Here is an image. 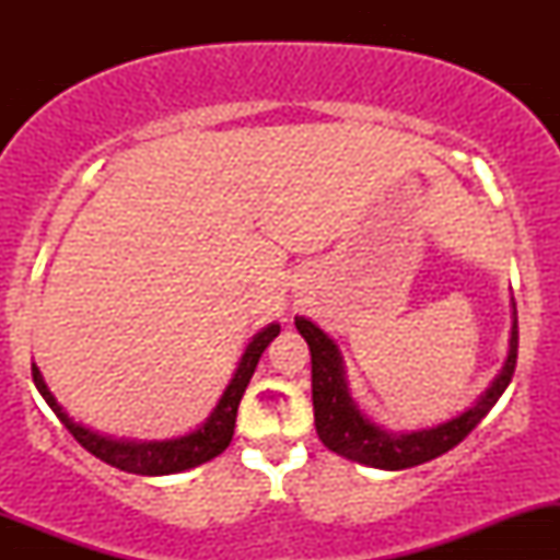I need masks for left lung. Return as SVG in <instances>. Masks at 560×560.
Wrapping results in <instances>:
<instances>
[{"label":"left lung","mask_w":560,"mask_h":560,"mask_svg":"<svg viewBox=\"0 0 560 560\" xmlns=\"http://www.w3.org/2000/svg\"><path fill=\"white\" fill-rule=\"evenodd\" d=\"M294 326L305 337L311 347L313 363V416H316V432L326 447L337 455L355 460V464L384 468V471H400V468L421 466L427 460L440 458L442 453L453 450L464 442L471 429L492 410L500 400L508 384H511L513 371H516L518 358V320L516 302H513V329H511V350H508L505 365L492 387L479 397L471 408L460 416L450 419L440 427L421 429L410 434H392L387 429L376 427L369 416L358 408L350 397L345 378L342 355L329 334L318 329L313 320L298 316Z\"/></svg>","instance_id":"left-lung-1"}]
</instances>
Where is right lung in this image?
I'll return each instance as SVG.
<instances>
[{"instance_id": "add662e5", "label": "right lung", "mask_w": 560, "mask_h": 560, "mask_svg": "<svg viewBox=\"0 0 560 560\" xmlns=\"http://www.w3.org/2000/svg\"><path fill=\"white\" fill-rule=\"evenodd\" d=\"M281 326L268 324L266 329L258 331L253 337V342L244 350L240 369H236L234 378L229 382L226 392L218 400L215 410L208 416V421L202 427L195 429L191 434L178 436V440H163V442H128V440H113V436H102L92 432V429L81 427L79 421H73L62 410V405L55 400L52 392L47 389L42 374H38L36 363L31 365V374H34L36 389L42 392V397L47 400L49 408L55 410V416L66 423V429L75 440L81 442V447H86L89 453L96 455L100 460L110 464L120 471L128 474H141V477H165V474H178L186 468H195L199 464H208L215 455H221L229 447L231 436H234V423H236V410H240V400L247 389L249 378L255 374V365H258L262 350L279 337Z\"/></svg>"}]
</instances>
